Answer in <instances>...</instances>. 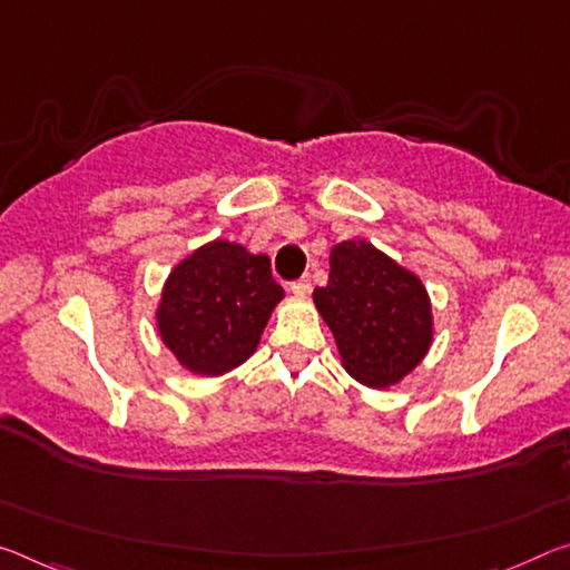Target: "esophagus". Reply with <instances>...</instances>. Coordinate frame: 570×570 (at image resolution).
Returning a JSON list of instances; mask_svg holds the SVG:
<instances>
[{
    "mask_svg": "<svg viewBox=\"0 0 570 570\" xmlns=\"http://www.w3.org/2000/svg\"><path fill=\"white\" fill-rule=\"evenodd\" d=\"M288 288H292V292L296 294V296H306L312 292V278L309 276H299V278H294L292 284H288Z\"/></svg>",
    "mask_w": 570,
    "mask_h": 570,
    "instance_id": "obj_1",
    "label": "esophagus"
}]
</instances>
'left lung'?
I'll return each mask as SVG.
<instances>
[{
  "label": "left lung",
  "instance_id": "left-lung-1",
  "mask_svg": "<svg viewBox=\"0 0 570 570\" xmlns=\"http://www.w3.org/2000/svg\"><path fill=\"white\" fill-rule=\"evenodd\" d=\"M347 373L370 387L399 383L431 345V304L423 284L365 240L330 253V282L314 288Z\"/></svg>",
  "mask_w": 570,
  "mask_h": 570
}]
</instances>
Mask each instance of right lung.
<instances>
[{
	"label": "right lung",
	"instance_id": "obj_1",
	"mask_svg": "<svg viewBox=\"0 0 570 570\" xmlns=\"http://www.w3.org/2000/svg\"><path fill=\"white\" fill-rule=\"evenodd\" d=\"M282 296L268 256H250L228 240L207 243L169 274L159 334L193 373H228L256 350Z\"/></svg>",
	"mask_w": 570,
	"mask_h": 570
}]
</instances>
